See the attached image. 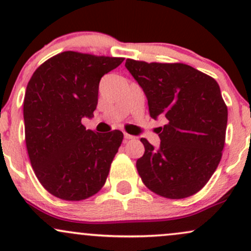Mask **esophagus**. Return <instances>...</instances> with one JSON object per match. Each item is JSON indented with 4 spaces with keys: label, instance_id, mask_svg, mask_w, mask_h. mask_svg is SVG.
Returning a JSON list of instances; mask_svg holds the SVG:
<instances>
[{
    "label": "esophagus",
    "instance_id": "obj_1",
    "mask_svg": "<svg viewBox=\"0 0 251 251\" xmlns=\"http://www.w3.org/2000/svg\"><path fill=\"white\" fill-rule=\"evenodd\" d=\"M124 138H125V140H131V139H134L133 135L127 134V133H124Z\"/></svg>",
    "mask_w": 251,
    "mask_h": 251
}]
</instances>
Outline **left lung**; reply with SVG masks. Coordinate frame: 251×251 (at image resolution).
<instances>
[{"label":"left lung","instance_id":"1","mask_svg":"<svg viewBox=\"0 0 251 251\" xmlns=\"http://www.w3.org/2000/svg\"><path fill=\"white\" fill-rule=\"evenodd\" d=\"M125 67L148 98L150 117L165 119L158 127L160 145L145 138L137 160L143 183L171 200L195 195L221 162L227 108L215 79L184 63L126 60Z\"/></svg>","mask_w":251,"mask_h":251}]
</instances>
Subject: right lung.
Instances as JSON below:
<instances>
[{
	"label": "right lung",
	"mask_w": 251,
	"mask_h": 251,
	"mask_svg": "<svg viewBox=\"0 0 251 251\" xmlns=\"http://www.w3.org/2000/svg\"><path fill=\"white\" fill-rule=\"evenodd\" d=\"M123 57L63 51L43 62L25 88V145L37 179L51 195L82 201L105 184L123 132L96 133L82 118L93 117L101 77Z\"/></svg>",
	"instance_id": "add662e5"
}]
</instances>
